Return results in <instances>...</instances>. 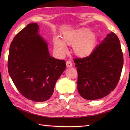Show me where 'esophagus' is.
<instances>
[{
	"instance_id": "34e87169",
	"label": "esophagus",
	"mask_w": 130,
	"mask_h": 130,
	"mask_svg": "<svg viewBox=\"0 0 130 130\" xmlns=\"http://www.w3.org/2000/svg\"><path fill=\"white\" fill-rule=\"evenodd\" d=\"M66 65H67V67L68 68H70L72 67V63L70 61H67V62H66Z\"/></svg>"
}]
</instances>
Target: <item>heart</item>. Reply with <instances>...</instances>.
<instances>
[{
    "label": "heart",
    "mask_w": 130,
    "mask_h": 130,
    "mask_svg": "<svg viewBox=\"0 0 130 130\" xmlns=\"http://www.w3.org/2000/svg\"><path fill=\"white\" fill-rule=\"evenodd\" d=\"M97 43L98 38L96 34L87 28L65 32L63 35L62 41L57 38L53 40L54 49L60 54H64L67 52L65 45L73 46L74 54L81 58L88 57L93 53Z\"/></svg>",
    "instance_id": "b5f03b06"
}]
</instances>
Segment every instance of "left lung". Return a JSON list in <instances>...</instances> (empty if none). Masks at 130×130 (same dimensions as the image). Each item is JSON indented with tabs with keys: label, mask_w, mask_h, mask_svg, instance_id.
Listing matches in <instances>:
<instances>
[{
	"label": "left lung",
	"mask_w": 130,
	"mask_h": 130,
	"mask_svg": "<svg viewBox=\"0 0 130 130\" xmlns=\"http://www.w3.org/2000/svg\"><path fill=\"white\" fill-rule=\"evenodd\" d=\"M74 62L81 96L88 100L104 98L115 88L122 73L123 56L119 39L111 32L91 55L74 58Z\"/></svg>",
	"instance_id": "1"
}]
</instances>
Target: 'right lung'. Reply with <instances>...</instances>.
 Returning a JSON list of instances; mask_svg holds the SVG:
<instances>
[{
    "instance_id": "right-lung-1",
    "label": "right lung",
    "mask_w": 130,
    "mask_h": 130,
    "mask_svg": "<svg viewBox=\"0 0 130 130\" xmlns=\"http://www.w3.org/2000/svg\"><path fill=\"white\" fill-rule=\"evenodd\" d=\"M38 32V24L30 23L15 36L9 49L8 70L24 97L43 102L52 96L66 64L50 56L47 43Z\"/></svg>"
}]
</instances>
